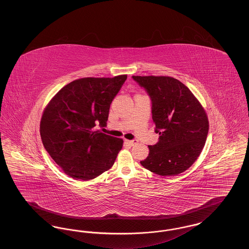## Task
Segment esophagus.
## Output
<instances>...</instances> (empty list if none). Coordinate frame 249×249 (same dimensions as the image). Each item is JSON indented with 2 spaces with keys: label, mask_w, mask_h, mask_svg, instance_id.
Returning a JSON list of instances; mask_svg holds the SVG:
<instances>
[{
  "label": "esophagus",
  "mask_w": 249,
  "mask_h": 249,
  "mask_svg": "<svg viewBox=\"0 0 249 249\" xmlns=\"http://www.w3.org/2000/svg\"><path fill=\"white\" fill-rule=\"evenodd\" d=\"M126 142H129L130 145H134V144H136L138 141L137 140H126Z\"/></svg>",
  "instance_id": "1"
}]
</instances>
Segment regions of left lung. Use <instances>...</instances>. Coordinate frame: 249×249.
Segmentation results:
<instances>
[{
  "mask_svg": "<svg viewBox=\"0 0 249 249\" xmlns=\"http://www.w3.org/2000/svg\"><path fill=\"white\" fill-rule=\"evenodd\" d=\"M152 102V119L159 142L148 145V157L140 161L161 177L177 176L194 163L207 138L209 122L200 102L178 79L170 76H138Z\"/></svg>",
  "mask_w": 249,
  "mask_h": 249,
  "instance_id": "obj_1",
  "label": "left lung"
}]
</instances>
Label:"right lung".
Masks as SVG:
<instances>
[{
    "instance_id": "add662e5",
    "label": "right lung",
    "mask_w": 249,
    "mask_h": 249,
    "mask_svg": "<svg viewBox=\"0 0 249 249\" xmlns=\"http://www.w3.org/2000/svg\"><path fill=\"white\" fill-rule=\"evenodd\" d=\"M127 79L85 77L64 86L49 102L40 123L43 144L69 177L90 180L109 170L123 140L94 130L107 125L110 105Z\"/></svg>"
}]
</instances>
